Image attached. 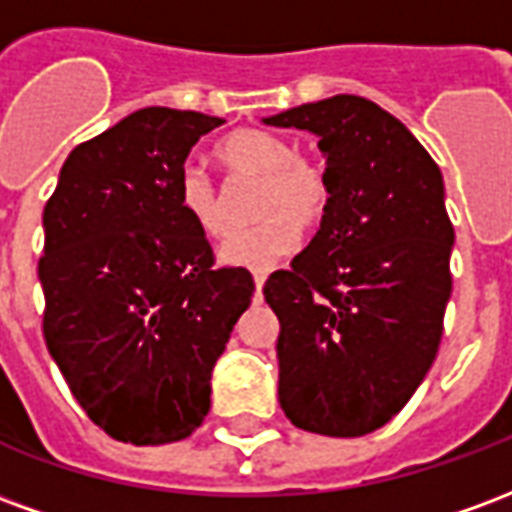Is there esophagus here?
I'll use <instances>...</instances> for the list:
<instances>
[{"instance_id":"34e87169","label":"esophagus","mask_w":512,"mask_h":512,"mask_svg":"<svg viewBox=\"0 0 512 512\" xmlns=\"http://www.w3.org/2000/svg\"><path fill=\"white\" fill-rule=\"evenodd\" d=\"M263 285H266V274L263 271H257L255 274V290H257V299L263 296Z\"/></svg>"}]
</instances>
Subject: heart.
Returning a JSON list of instances; mask_svg holds the SVG:
<instances>
[{
    "instance_id": "1",
    "label": "heart",
    "mask_w": 512,
    "mask_h": 512,
    "mask_svg": "<svg viewBox=\"0 0 512 512\" xmlns=\"http://www.w3.org/2000/svg\"><path fill=\"white\" fill-rule=\"evenodd\" d=\"M213 156L230 178H257L252 227L233 233L219 249L222 263L246 271H268L279 257L296 252L301 230H315L332 200L326 169L301 156L285 136L241 128L224 136ZM178 205L202 235L227 233V208L219 189L197 167H186L178 178Z\"/></svg>"
}]
</instances>
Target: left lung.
<instances>
[{
    "label": "left lung",
    "mask_w": 512,
    "mask_h": 512,
    "mask_svg": "<svg viewBox=\"0 0 512 512\" xmlns=\"http://www.w3.org/2000/svg\"><path fill=\"white\" fill-rule=\"evenodd\" d=\"M318 136L329 211L266 279L279 318V406L301 430L354 439L386 425L439 351L455 244L444 180L397 117L334 95L263 120Z\"/></svg>",
    "instance_id": "1"
}]
</instances>
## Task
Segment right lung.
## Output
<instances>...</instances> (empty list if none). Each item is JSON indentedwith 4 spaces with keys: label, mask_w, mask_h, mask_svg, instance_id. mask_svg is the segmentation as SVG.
<instances>
[{
    "label": "right lung",
    "mask_w": 512,
    "mask_h": 512,
    "mask_svg": "<svg viewBox=\"0 0 512 512\" xmlns=\"http://www.w3.org/2000/svg\"><path fill=\"white\" fill-rule=\"evenodd\" d=\"M222 117L147 106L71 150L43 208V337L73 397L126 444L191 436L211 373L255 293L246 268L213 266L183 216L178 178Z\"/></svg>",
    "instance_id": "right-lung-1"
}]
</instances>
